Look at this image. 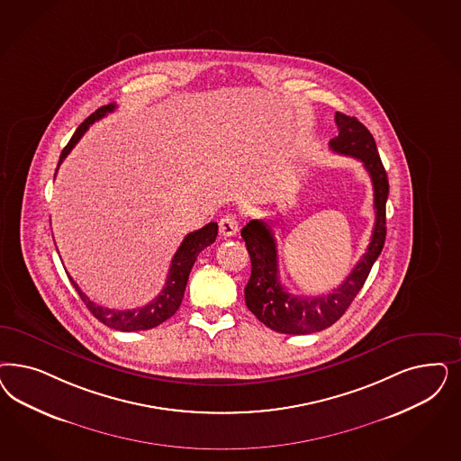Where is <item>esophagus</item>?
<instances>
[{
	"mask_svg": "<svg viewBox=\"0 0 461 461\" xmlns=\"http://www.w3.org/2000/svg\"><path fill=\"white\" fill-rule=\"evenodd\" d=\"M219 229H221V234L223 238H230V236H236L239 230V221L236 215L232 213H227L223 215L219 222Z\"/></svg>",
	"mask_w": 461,
	"mask_h": 461,
	"instance_id": "1",
	"label": "esophagus"
}]
</instances>
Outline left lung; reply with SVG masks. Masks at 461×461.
<instances>
[{
	"label": "left lung",
	"mask_w": 461,
	"mask_h": 461,
	"mask_svg": "<svg viewBox=\"0 0 461 461\" xmlns=\"http://www.w3.org/2000/svg\"><path fill=\"white\" fill-rule=\"evenodd\" d=\"M334 119L339 134L330 139L329 148L342 156L359 159L372 178L375 208L372 240L357 267L336 290H332V294L321 297H298L290 294L280 280L278 249L271 225L265 221L246 223L240 230L251 256V278L244 288L246 305L259 322L282 334H312L339 321L366 282L373 263L385 244L388 178L375 139L357 117H348L341 112H336Z\"/></svg>",
	"instance_id": "obj_1"
}]
</instances>
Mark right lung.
Here are the masks:
<instances>
[{"mask_svg": "<svg viewBox=\"0 0 461 461\" xmlns=\"http://www.w3.org/2000/svg\"><path fill=\"white\" fill-rule=\"evenodd\" d=\"M115 108H117L115 104L100 106L96 112H93L88 119L85 120L76 129L75 135L71 137L68 146L62 149V152H60L58 169H59L60 163L66 159V156L77 144V140L88 131L89 125L95 123L96 120L104 119L106 113H112ZM217 230H219L217 222H210L205 227L194 230V232H190L186 238L183 239L178 251L173 256L171 267H169V271H167V280L164 283L163 292L158 297L152 298L144 307H137V309H132V311H115V309H106V307H102V305H96L95 302H91L79 290L77 283L69 275L68 276H69V280L73 283L77 295L85 302V305L88 307L89 312L93 313L100 322H104V326L112 327L115 330H123V332L148 330V329L163 324L164 321L173 317L175 312L178 311L194 261H196L198 254L202 253L210 244H213V240L217 238Z\"/></svg>", "mask_w": 461, "mask_h": 461, "instance_id": "1", "label": "right lung"}]
</instances>
